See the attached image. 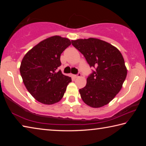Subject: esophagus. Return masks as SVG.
<instances>
[{"label": "esophagus", "instance_id": "34e87169", "mask_svg": "<svg viewBox=\"0 0 146 146\" xmlns=\"http://www.w3.org/2000/svg\"><path fill=\"white\" fill-rule=\"evenodd\" d=\"M80 76H81V73H78L77 74H76V75H74V77H75V78H78V77H80Z\"/></svg>", "mask_w": 146, "mask_h": 146}]
</instances>
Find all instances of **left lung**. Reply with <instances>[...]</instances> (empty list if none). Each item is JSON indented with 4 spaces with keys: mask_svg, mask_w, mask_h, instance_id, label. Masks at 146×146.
Listing matches in <instances>:
<instances>
[{
    "mask_svg": "<svg viewBox=\"0 0 146 146\" xmlns=\"http://www.w3.org/2000/svg\"><path fill=\"white\" fill-rule=\"evenodd\" d=\"M72 45L94 68L84 88L79 90L81 98L92 108H100L111 102L120 91L127 76L122 54L111 44L97 38L71 40Z\"/></svg>",
    "mask_w": 146,
    "mask_h": 146,
    "instance_id": "left-lung-1",
    "label": "left lung"
}]
</instances>
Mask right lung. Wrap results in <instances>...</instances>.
<instances>
[{
  "mask_svg": "<svg viewBox=\"0 0 146 146\" xmlns=\"http://www.w3.org/2000/svg\"><path fill=\"white\" fill-rule=\"evenodd\" d=\"M71 45L66 38L54 36L40 42L27 53L20 72L29 93L44 104L61 100L71 78L57 71L61 66V53Z\"/></svg>",
  "mask_w": 146,
  "mask_h": 146,
  "instance_id": "add662e5",
  "label": "right lung"
}]
</instances>
